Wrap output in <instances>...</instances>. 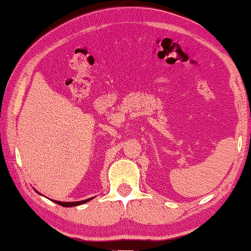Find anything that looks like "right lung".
I'll return each instance as SVG.
<instances>
[{
  "instance_id": "add662e5",
  "label": "right lung",
  "mask_w": 251,
  "mask_h": 251,
  "mask_svg": "<svg viewBox=\"0 0 251 251\" xmlns=\"http://www.w3.org/2000/svg\"><path fill=\"white\" fill-rule=\"evenodd\" d=\"M91 199H87V200H83V201H78V202H60V201H54L55 203H58L59 205H62V206H75V205H80L86 203V202L90 201Z\"/></svg>"
}]
</instances>
